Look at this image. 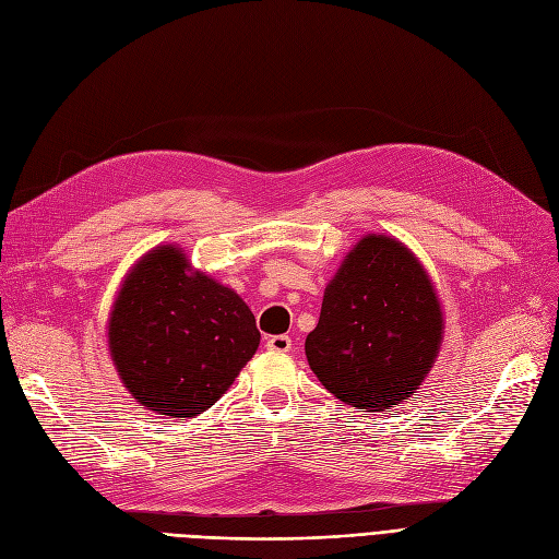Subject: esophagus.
<instances>
[{
    "label": "esophagus",
    "mask_w": 559,
    "mask_h": 559,
    "mask_svg": "<svg viewBox=\"0 0 559 559\" xmlns=\"http://www.w3.org/2000/svg\"><path fill=\"white\" fill-rule=\"evenodd\" d=\"M265 346L275 354H286L288 349H292V337H288V335H273V337L265 340Z\"/></svg>",
    "instance_id": "obj_1"
}]
</instances>
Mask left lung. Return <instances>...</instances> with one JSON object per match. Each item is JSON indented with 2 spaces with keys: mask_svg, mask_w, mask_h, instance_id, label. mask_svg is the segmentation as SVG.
Masks as SVG:
<instances>
[{
  "mask_svg": "<svg viewBox=\"0 0 559 559\" xmlns=\"http://www.w3.org/2000/svg\"><path fill=\"white\" fill-rule=\"evenodd\" d=\"M444 314L426 267L391 236L368 234L325 286L305 356L344 404L383 412L428 377Z\"/></svg>",
  "mask_w": 559,
  "mask_h": 559,
  "instance_id": "8db88e82",
  "label": "left lung"
}]
</instances>
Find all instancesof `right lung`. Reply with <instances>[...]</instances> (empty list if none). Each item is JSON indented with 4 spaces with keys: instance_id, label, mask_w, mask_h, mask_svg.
Here are the masks:
<instances>
[{
    "instance_id": "1",
    "label": "right lung",
    "mask_w": 559,
    "mask_h": 559,
    "mask_svg": "<svg viewBox=\"0 0 559 559\" xmlns=\"http://www.w3.org/2000/svg\"><path fill=\"white\" fill-rule=\"evenodd\" d=\"M245 300L191 271L178 245L131 267L108 319V349L124 389L145 409L194 418L228 391L259 349Z\"/></svg>"
}]
</instances>
